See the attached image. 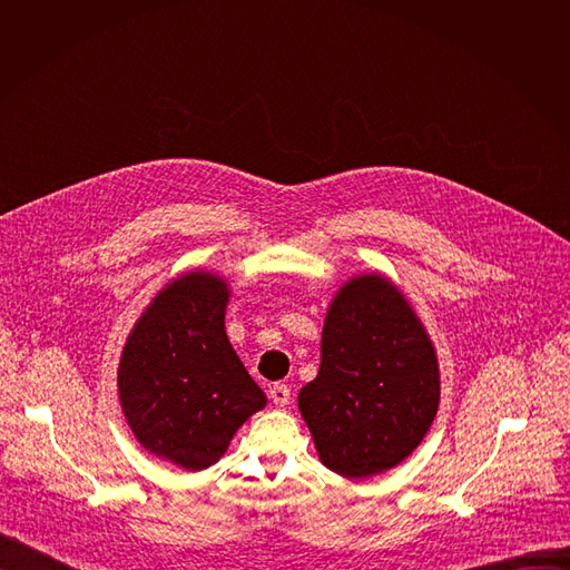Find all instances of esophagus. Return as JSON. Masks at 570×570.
<instances>
[{
	"instance_id": "1",
	"label": "esophagus",
	"mask_w": 570,
	"mask_h": 570,
	"mask_svg": "<svg viewBox=\"0 0 570 570\" xmlns=\"http://www.w3.org/2000/svg\"><path fill=\"white\" fill-rule=\"evenodd\" d=\"M271 399L273 403L277 405V409H284V405H288V399H291V387L286 383H275L271 385Z\"/></svg>"
}]
</instances>
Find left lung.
Returning <instances> with one entry per match:
<instances>
[{"label":"left lung","mask_w":570,"mask_h":570,"mask_svg":"<svg viewBox=\"0 0 570 570\" xmlns=\"http://www.w3.org/2000/svg\"><path fill=\"white\" fill-rule=\"evenodd\" d=\"M297 405L320 462L343 478L383 473L422 444L440 405L438 352L390 277L363 273L338 288Z\"/></svg>","instance_id":"obj_1"}]
</instances>
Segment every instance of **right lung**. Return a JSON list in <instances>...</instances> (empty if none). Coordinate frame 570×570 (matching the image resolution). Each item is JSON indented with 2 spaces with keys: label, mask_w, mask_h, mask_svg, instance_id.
<instances>
[{
  "label": "right lung",
  "mask_w": 570,
  "mask_h": 570,
  "mask_svg": "<svg viewBox=\"0 0 570 570\" xmlns=\"http://www.w3.org/2000/svg\"><path fill=\"white\" fill-rule=\"evenodd\" d=\"M227 282L189 271L161 288L126 338L117 387L124 417L153 455L187 471L220 460L266 405L225 334Z\"/></svg>",
  "instance_id": "add662e5"
}]
</instances>
